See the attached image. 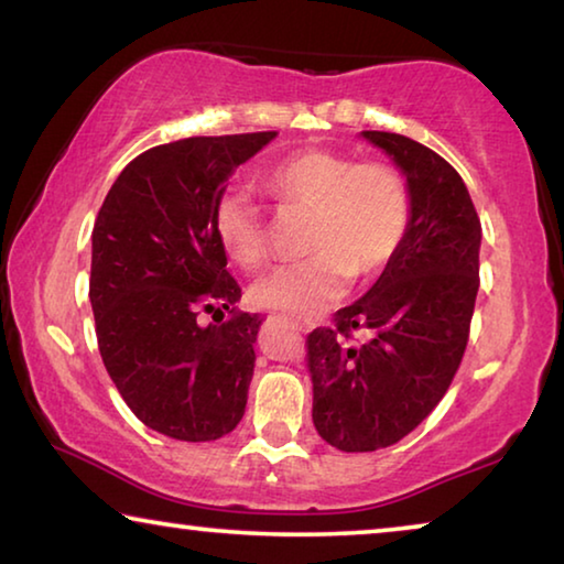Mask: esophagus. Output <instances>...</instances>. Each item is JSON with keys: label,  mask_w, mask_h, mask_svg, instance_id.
<instances>
[{"label": "esophagus", "mask_w": 564, "mask_h": 564, "mask_svg": "<svg viewBox=\"0 0 564 564\" xmlns=\"http://www.w3.org/2000/svg\"><path fill=\"white\" fill-rule=\"evenodd\" d=\"M291 328H293V330H303L301 323H291Z\"/></svg>", "instance_id": "esophagus-1"}]
</instances>
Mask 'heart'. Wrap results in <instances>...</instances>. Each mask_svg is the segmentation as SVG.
Instances as JSON below:
<instances>
[{
	"label": "heart",
	"instance_id": "obj_1",
	"mask_svg": "<svg viewBox=\"0 0 564 564\" xmlns=\"http://www.w3.org/2000/svg\"><path fill=\"white\" fill-rule=\"evenodd\" d=\"M263 186L283 206L308 208V259L261 275L256 305L313 318L346 295L350 279H370L393 261L410 226V191L386 161H356L330 149H303L263 171ZM216 234L231 259L259 265L269 246L261 208L243 191L216 204Z\"/></svg>",
	"mask_w": 564,
	"mask_h": 564
}]
</instances>
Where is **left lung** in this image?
Returning a JSON list of instances; mask_svg holds the SVG:
<instances>
[{
  "label": "left lung",
  "instance_id": "obj_1",
  "mask_svg": "<svg viewBox=\"0 0 564 564\" xmlns=\"http://www.w3.org/2000/svg\"><path fill=\"white\" fill-rule=\"evenodd\" d=\"M403 171L410 226L393 261L330 328L308 336L313 425L343 453L415 431L460 368L480 289V218L460 174L417 141L362 131Z\"/></svg>",
  "mask_w": 564,
  "mask_h": 564
}]
</instances>
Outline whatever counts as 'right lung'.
<instances>
[{
    "instance_id": "add662e5",
    "label": "right lung",
    "mask_w": 564,
    "mask_h": 564,
    "mask_svg": "<svg viewBox=\"0 0 564 564\" xmlns=\"http://www.w3.org/2000/svg\"><path fill=\"white\" fill-rule=\"evenodd\" d=\"M275 131L191 137L144 151L113 181L91 231L89 301L107 373L141 423L186 443L241 423L259 313L236 311L216 204ZM232 318L223 321V311ZM198 312H218L202 327Z\"/></svg>"
}]
</instances>
